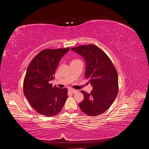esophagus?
Listing matches in <instances>:
<instances>
[{
  "label": "esophagus",
  "instance_id": "1",
  "mask_svg": "<svg viewBox=\"0 0 149 149\" xmlns=\"http://www.w3.org/2000/svg\"><path fill=\"white\" fill-rule=\"evenodd\" d=\"M69 91H70V92H71V93H75L77 92L78 91H77V90H76V89H69Z\"/></svg>",
  "mask_w": 149,
  "mask_h": 149
}]
</instances>
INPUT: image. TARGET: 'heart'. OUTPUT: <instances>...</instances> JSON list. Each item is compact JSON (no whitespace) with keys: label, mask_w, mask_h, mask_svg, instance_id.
I'll return each mask as SVG.
<instances>
[{"label":"heart","mask_w":149,"mask_h":149,"mask_svg":"<svg viewBox=\"0 0 149 149\" xmlns=\"http://www.w3.org/2000/svg\"><path fill=\"white\" fill-rule=\"evenodd\" d=\"M78 60H78V59H75V60H73V61H78Z\"/></svg>","instance_id":"heart-1"}]
</instances>
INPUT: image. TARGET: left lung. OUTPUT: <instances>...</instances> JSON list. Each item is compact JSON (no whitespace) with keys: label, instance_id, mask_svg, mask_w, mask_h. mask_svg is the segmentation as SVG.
<instances>
[{"label":"left lung","instance_id":"left-lung-1","mask_svg":"<svg viewBox=\"0 0 149 149\" xmlns=\"http://www.w3.org/2000/svg\"><path fill=\"white\" fill-rule=\"evenodd\" d=\"M86 62L85 78L93 89L90 93H81L84 100L79 106L84 114L97 116L111 106L119 91L118 76L115 66L106 53L95 45L89 44L71 48Z\"/></svg>","mask_w":149,"mask_h":149}]
</instances>
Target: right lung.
<instances>
[{
    "instance_id": "add662e5",
    "label": "right lung",
    "mask_w": 149,
    "mask_h": 149,
    "mask_svg": "<svg viewBox=\"0 0 149 149\" xmlns=\"http://www.w3.org/2000/svg\"><path fill=\"white\" fill-rule=\"evenodd\" d=\"M70 48L44 49L29 64L24 80V93L38 113L52 117L59 113L68 98V89L49 83L61 57Z\"/></svg>"
}]
</instances>
